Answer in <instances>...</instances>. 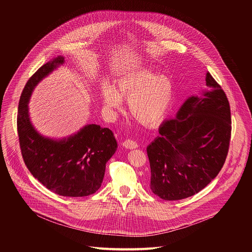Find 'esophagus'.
<instances>
[{"mask_svg": "<svg viewBox=\"0 0 252 252\" xmlns=\"http://www.w3.org/2000/svg\"><path fill=\"white\" fill-rule=\"evenodd\" d=\"M122 145L124 146V147H126V148H128V149H134V148H136V147H138V144L137 143L135 142V141H133V140H125L123 143H122Z\"/></svg>", "mask_w": 252, "mask_h": 252, "instance_id": "obj_1", "label": "esophagus"}]
</instances>
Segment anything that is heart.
<instances>
[{
    "label": "heart",
    "instance_id": "heart-1",
    "mask_svg": "<svg viewBox=\"0 0 252 252\" xmlns=\"http://www.w3.org/2000/svg\"><path fill=\"white\" fill-rule=\"evenodd\" d=\"M174 95L172 78L150 68L124 72L117 77L114 87H102V101L110 115L121 110L122 99H126L130 113L146 126L158 125L165 119Z\"/></svg>",
    "mask_w": 252,
    "mask_h": 252
}]
</instances>
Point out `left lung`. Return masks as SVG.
Returning <instances> with one entry per match:
<instances>
[{
	"label": "left lung",
	"mask_w": 252,
	"mask_h": 252,
	"mask_svg": "<svg viewBox=\"0 0 252 252\" xmlns=\"http://www.w3.org/2000/svg\"><path fill=\"white\" fill-rule=\"evenodd\" d=\"M208 89L189 97L174 119L159 127L146 148L150 189L166 201L188 198L204 189L222 169L231 138L226 94L210 72Z\"/></svg>",
	"instance_id": "left-lung-1"
}]
</instances>
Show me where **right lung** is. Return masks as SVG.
<instances>
[{
	"label": "right lung",
	"instance_id": "1",
	"mask_svg": "<svg viewBox=\"0 0 252 252\" xmlns=\"http://www.w3.org/2000/svg\"><path fill=\"white\" fill-rule=\"evenodd\" d=\"M64 62L58 56L29 78L19 100L17 132L23 160L35 179L58 195L84 197L101 187L106 164L117 149L111 130L87 124L68 138L54 140L41 136L29 115L28 104L36 84Z\"/></svg>",
	"mask_w": 252,
	"mask_h": 252
}]
</instances>
